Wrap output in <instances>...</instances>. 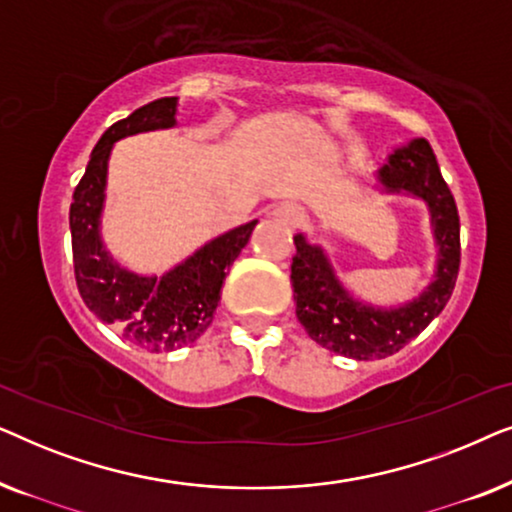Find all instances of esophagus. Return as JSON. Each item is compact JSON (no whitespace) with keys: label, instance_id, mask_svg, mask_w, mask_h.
<instances>
[{"label":"esophagus","instance_id":"obj_1","mask_svg":"<svg viewBox=\"0 0 512 512\" xmlns=\"http://www.w3.org/2000/svg\"><path fill=\"white\" fill-rule=\"evenodd\" d=\"M272 216H275V219L286 228H298L300 223L305 221L303 209L296 207V205H289V202H284V205H277L275 212H272Z\"/></svg>","mask_w":512,"mask_h":512}]
</instances>
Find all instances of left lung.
I'll use <instances>...</instances> for the list:
<instances>
[{"label": "left lung", "mask_w": 512, "mask_h": 512, "mask_svg": "<svg viewBox=\"0 0 512 512\" xmlns=\"http://www.w3.org/2000/svg\"><path fill=\"white\" fill-rule=\"evenodd\" d=\"M377 179L387 193H410L429 207L438 265L436 279L422 296L391 310L359 303L335 277L324 249L307 242L305 235L293 237L291 284L298 321L317 345L356 361L384 359L417 338L450 300L461 261L457 202L426 139H412L391 153Z\"/></svg>", "instance_id": "1"}]
</instances>
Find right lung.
Segmentation results:
<instances>
[{"instance_id":"add662e5","label":"right lung","mask_w":512,"mask_h":512,"mask_svg":"<svg viewBox=\"0 0 512 512\" xmlns=\"http://www.w3.org/2000/svg\"><path fill=\"white\" fill-rule=\"evenodd\" d=\"M177 97H160L111 125L90 153L86 174L69 207L76 286L83 303L104 324L121 328L123 338L149 352L191 345L212 324L226 270L247 247L256 221L228 230L163 277H142L118 265L100 237L109 153L118 139L137 132L172 128Z\"/></svg>"}]
</instances>
